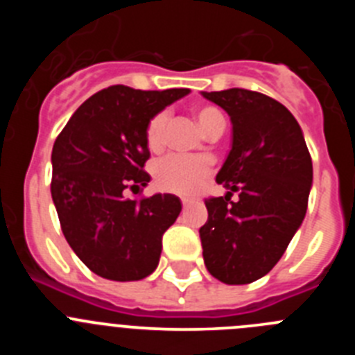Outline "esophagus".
<instances>
[{"label":"esophagus","mask_w":355,"mask_h":355,"mask_svg":"<svg viewBox=\"0 0 355 355\" xmlns=\"http://www.w3.org/2000/svg\"><path fill=\"white\" fill-rule=\"evenodd\" d=\"M181 202H183V206H188L190 205V199H188V197H183V199H181Z\"/></svg>","instance_id":"esophagus-1"}]
</instances>
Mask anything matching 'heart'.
<instances>
[{
  "instance_id": "b5f03b06",
  "label": "heart",
  "mask_w": 355,
  "mask_h": 355,
  "mask_svg": "<svg viewBox=\"0 0 355 355\" xmlns=\"http://www.w3.org/2000/svg\"><path fill=\"white\" fill-rule=\"evenodd\" d=\"M200 130L213 137L218 131H224L225 117L220 110L213 105H199L193 108ZM167 112H158L150 117L146 126V146L150 153H158L165 146V130H167ZM209 163L202 158H181L167 156L159 159L153 167V178L159 190L171 193L188 196L193 193L208 178Z\"/></svg>"
}]
</instances>
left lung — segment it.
Masks as SVG:
<instances>
[{
	"mask_svg": "<svg viewBox=\"0 0 355 355\" xmlns=\"http://www.w3.org/2000/svg\"><path fill=\"white\" fill-rule=\"evenodd\" d=\"M205 97L231 117L233 147L216 174L227 193L206 199L208 220L199 229L202 256L218 281L249 284L274 268L302 224L311 155L299 122L272 97L247 89Z\"/></svg>",
	"mask_w": 355,
	"mask_h": 355,
	"instance_id": "8db88e82",
	"label": "left lung"
}]
</instances>
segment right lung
Segmentation results:
<instances>
[{
    "instance_id": "1",
    "label": "right lung",
    "mask_w": 355,
    "mask_h": 355,
    "mask_svg": "<svg viewBox=\"0 0 355 355\" xmlns=\"http://www.w3.org/2000/svg\"><path fill=\"white\" fill-rule=\"evenodd\" d=\"M188 89L135 90L114 85L72 114L53 146L51 197L62 233L94 274L139 281L155 272L163 233L181 202L171 193L126 199L149 183L146 126Z\"/></svg>"
}]
</instances>
